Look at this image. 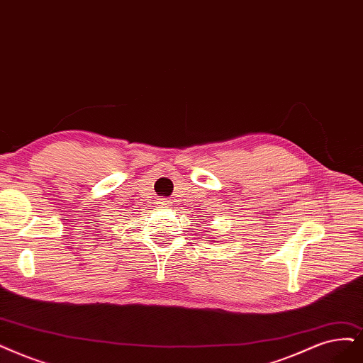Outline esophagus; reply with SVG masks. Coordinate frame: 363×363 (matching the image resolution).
<instances>
[{"label": "esophagus", "mask_w": 363, "mask_h": 363, "mask_svg": "<svg viewBox=\"0 0 363 363\" xmlns=\"http://www.w3.org/2000/svg\"><path fill=\"white\" fill-rule=\"evenodd\" d=\"M160 203H161V205H163V203H166V200H164V199H161V202H160Z\"/></svg>", "instance_id": "obj_1"}]
</instances>
